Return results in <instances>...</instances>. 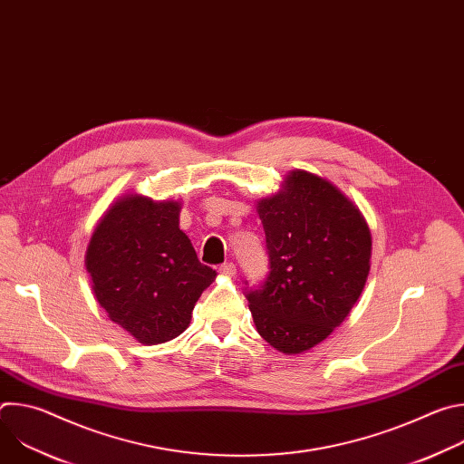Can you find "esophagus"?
Listing matches in <instances>:
<instances>
[{
	"mask_svg": "<svg viewBox=\"0 0 464 464\" xmlns=\"http://www.w3.org/2000/svg\"><path fill=\"white\" fill-rule=\"evenodd\" d=\"M218 272H220L222 276H226V277H235L237 268H235V264H233V262H224L222 266L218 268Z\"/></svg>",
	"mask_w": 464,
	"mask_h": 464,
	"instance_id": "esophagus-1",
	"label": "esophagus"
}]
</instances>
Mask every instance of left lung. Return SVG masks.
I'll use <instances>...</instances> for the list:
<instances>
[{
	"mask_svg": "<svg viewBox=\"0 0 464 464\" xmlns=\"http://www.w3.org/2000/svg\"><path fill=\"white\" fill-rule=\"evenodd\" d=\"M270 274L247 292L256 333L301 354L340 326L371 270V229L351 198L317 174L290 170L279 192L256 200Z\"/></svg>",
	"mask_w": 464,
	"mask_h": 464,
	"instance_id": "1",
	"label": "left lung"
}]
</instances>
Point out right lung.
Instances as JSON below:
<instances>
[{
  "instance_id": "add662e5",
  "label": "right lung",
  "mask_w": 464,
  "mask_h": 464,
  "mask_svg": "<svg viewBox=\"0 0 464 464\" xmlns=\"http://www.w3.org/2000/svg\"><path fill=\"white\" fill-rule=\"evenodd\" d=\"M181 204L122 194L95 226L84 266L110 321L143 345L178 338L217 272L179 229Z\"/></svg>"
}]
</instances>
